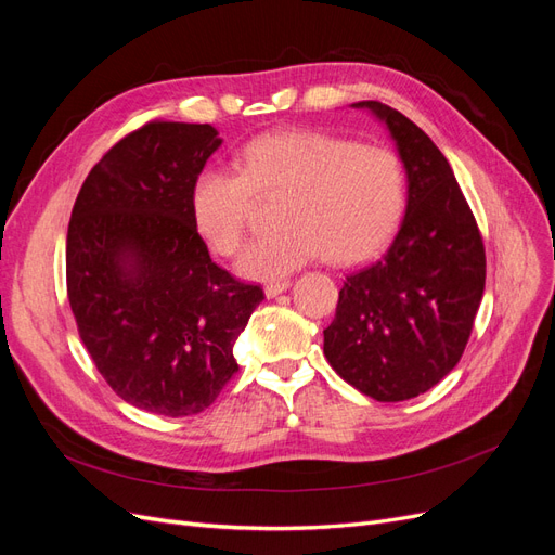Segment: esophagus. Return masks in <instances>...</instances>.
Returning a JSON list of instances; mask_svg holds the SVG:
<instances>
[{
  "instance_id": "34e87169",
  "label": "esophagus",
  "mask_w": 555,
  "mask_h": 555,
  "mask_svg": "<svg viewBox=\"0 0 555 555\" xmlns=\"http://www.w3.org/2000/svg\"><path fill=\"white\" fill-rule=\"evenodd\" d=\"M289 287H292L289 280H273V282L266 284L263 292H266L268 298H273V296H278V294H282V292H287Z\"/></svg>"
}]
</instances>
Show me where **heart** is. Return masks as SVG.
Masks as SVG:
<instances>
[{"instance_id": "obj_1", "label": "heart", "mask_w": 555, "mask_h": 555, "mask_svg": "<svg viewBox=\"0 0 555 555\" xmlns=\"http://www.w3.org/2000/svg\"><path fill=\"white\" fill-rule=\"evenodd\" d=\"M255 198H280L273 233L241 259L247 278H278L326 257L345 263L391 236L408 198L405 166L391 147L324 131L261 133L241 150L236 169L208 166L192 184L198 236L222 257L247 241Z\"/></svg>"}]
</instances>
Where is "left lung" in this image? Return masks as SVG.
I'll return each mask as SVG.
<instances>
[{"mask_svg":"<svg viewBox=\"0 0 555 555\" xmlns=\"http://www.w3.org/2000/svg\"><path fill=\"white\" fill-rule=\"evenodd\" d=\"M389 127L408 171V212L377 259L349 271L324 357L379 402L433 389L461 361L483 296L486 251L447 157L405 115L359 102Z\"/></svg>","mask_w":555,"mask_h":555,"instance_id":"left-lung-1","label":"left lung"}]
</instances>
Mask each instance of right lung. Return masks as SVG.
Instances as JSON below:
<instances>
[{
  "label": "right lung",
  "instance_id": "obj_1",
  "mask_svg": "<svg viewBox=\"0 0 555 555\" xmlns=\"http://www.w3.org/2000/svg\"><path fill=\"white\" fill-rule=\"evenodd\" d=\"M222 139L153 120L82 182L66 231V296L99 375L133 408L190 416L238 373L233 343L263 300L217 266L192 217V184Z\"/></svg>",
  "mask_w": 555,
  "mask_h": 555
}]
</instances>
